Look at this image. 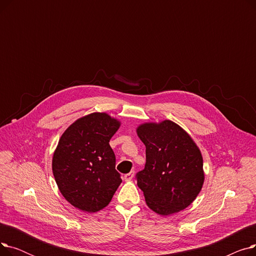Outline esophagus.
<instances>
[{"instance_id":"obj_1","label":"esophagus","mask_w":256,"mask_h":256,"mask_svg":"<svg viewBox=\"0 0 256 256\" xmlns=\"http://www.w3.org/2000/svg\"><path fill=\"white\" fill-rule=\"evenodd\" d=\"M134 176H135V171H130V172H128V174H126V176H124V180H126V182L132 180V178H134Z\"/></svg>"}]
</instances>
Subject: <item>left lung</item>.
Wrapping results in <instances>:
<instances>
[{
    "mask_svg": "<svg viewBox=\"0 0 256 256\" xmlns=\"http://www.w3.org/2000/svg\"><path fill=\"white\" fill-rule=\"evenodd\" d=\"M137 134L146 147L145 167L136 174L146 204L163 216L189 206L204 182L195 142L171 120L141 124Z\"/></svg>",
    "mask_w": 256,
    "mask_h": 256,
    "instance_id": "obj_1",
    "label": "left lung"
}]
</instances>
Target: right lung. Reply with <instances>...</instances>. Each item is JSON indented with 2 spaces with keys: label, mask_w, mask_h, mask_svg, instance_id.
<instances>
[{
  "label": "right lung",
  "mask_w": 256,
  "mask_h": 256,
  "mask_svg": "<svg viewBox=\"0 0 256 256\" xmlns=\"http://www.w3.org/2000/svg\"><path fill=\"white\" fill-rule=\"evenodd\" d=\"M120 122L106 113L78 119L61 136L52 173L61 194L74 208L96 212L106 208L121 184L109 144Z\"/></svg>",
  "instance_id": "right-lung-1"
}]
</instances>
